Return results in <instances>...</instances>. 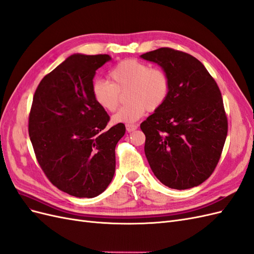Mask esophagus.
<instances>
[{"mask_svg": "<svg viewBox=\"0 0 254 254\" xmlns=\"http://www.w3.org/2000/svg\"><path fill=\"white\" fill-rule=\"evenodd\" d=\"M135 129H137V126L136 125H133V124H128V125H126V130L128 132H132V131H134Z\"/></svg>", "mask_w": 254, "mask_h": 254, "instance_id": "esophagus-1", "label": "esophagus"}]
</instances>
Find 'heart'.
I'll use <instances>...</instances> for the list:
<instances>
[{
	"mask_svg": "<svg viewBox=\"0 0 254 254\" xmlns=\"http://www.w3.org/2000/svg\"><path fill=\"white\" fill-rule=\"evenodd\" d=\"M110 82L96 80L92 86V96L102 109L112 112L120 103V93L128 90V105L112 117L115 124H132L139 121L146 110L160 108L170 92V79L161 68L135 59L121 61L109 72Z\"/></svg>",
	"mask_w": 254,
	"mask_h": 254,
	"instance_id": "heart-1",
	"label": "heart"
}]
</instances>
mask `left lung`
<instances>
[{
    "label": "left lung",
    "mask_w": 254,
    "mask_h": 254,
    "mask_svg": "<svg viewBox=\"0 0 254 254\" xmlns=\"http://www.w3.org/2000/svg\"><path fill=\"white\" fill-rule=\"evenodd\" d=\"M167 74L164 104L141 124L145 156L161 183L187 190L204 182L216 167L228 132L217 83L190 54L161 48L140 56Z\"/></svg>",
    "instance_id": "8db88e82"
}]
</instances>
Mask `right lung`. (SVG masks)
<instances>
[{
  "label": "right lung",
  "instance_id": "obj_1",
  "mask_svg": "<svg viewBox=\"0 0 254 254\" xmlns=\"http://www.w3.org/2000/svg\"><path fill=\"white\" fill-rule=\"evenodd\" d=\"M109 55L73 54L44 76L29 113L30 142L44 174L64 193L93 198L115 172V146L124 124L107 129L109 115L92 96L96 70Z\"/></svg>",
  "mask_w": 254,
  "mask_h": 254
}]
</instances>
